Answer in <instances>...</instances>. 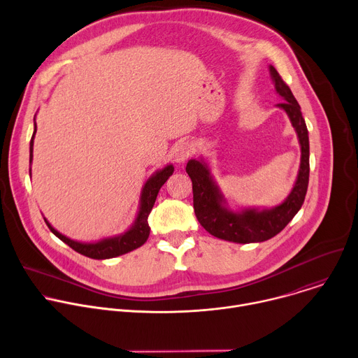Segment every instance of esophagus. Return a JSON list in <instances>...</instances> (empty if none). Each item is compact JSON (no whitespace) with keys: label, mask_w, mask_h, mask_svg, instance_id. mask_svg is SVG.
Masks as SVG:
<instances>
[{"label":"esophagus","mask_w":358,"mask_h":358,"mask_svg":"<svg viewBox=\"0 0 358 358\" xmlns=\"http://www.w3.org/2000/svg\"><path fill=\"white\" fill-rule=\"evenodd\" d=\"M194 144L191 141H182L177 145L176 148V162L177 163H184L188 157L194 155Z\"/></svg>","instance_id":"1"}]
</instances>
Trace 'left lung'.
<instances>
[{
	"label": "left lung",
	"mask_w": 358,
	"mask_h": 358,
	"mask_svg": "<svg viewBox=\"0 0 358 358\" xmlns=\"http://www.w3.org/2000/svg\"><path fill=\"white\" fill-rule=\"evenodd\" d=\"M276 92L283 97L282 103L276 106L283 109L294 127L300 150V167L296 182L287 198L278 207L269 210L243 208L232 211L222 195L220 187L214 181L208 164L202 159L189 160L185 171L192 181L194 211L198 222L211 235L236 243L264 242L278 235L299 213L309 185V131L300 112V106L290 87L283 82L278 71L269 66Z\"/></svg>",
	"instance_id": "8db88e82"
}]
</instances>
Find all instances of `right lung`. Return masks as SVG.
<instances>
[{"label": "right lung", "instance_id": "obj_1", "mask_svg": "<svg viewBox=\"0 0 358 358\" xmlns=\"http://www.w3.org/2000/svg\"><path fill=\"white\" fill-rule=\"evenodd\" d=\"M35 133H36V123H35L34 134H32V138L29 143V163H32V157H34L32 150H34ZM173 173H174V167H173V164H169L163 170L156 171L145 181V184L141 189V195H140V208H138L137 217H136L133 225L126 232H123L120 235H116L112 238H105L99 242H90V243L78 242V241H73V239L62 235L61 232H58L52 225L46 221V218H43V220H45L48 228L50 229V232H52L55 236H58L62 242L69 245L73 250L79 252L80 255H85V257H87V258L110 259V258L120 257V255H124L127 252H131V250L140 248L147 241V238L150 235V227H148L147 218L152 210V206H155L160 188L164 185V182L170 178V176ZM29 176H31V173H29Z\"/></svg>", "mask_w": 358, "mask_h": 358}]
</instances>
